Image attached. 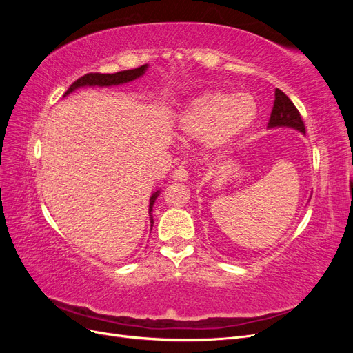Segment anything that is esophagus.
<instances>
[{
	"mask_svg": "<svg viewBox=\"0 0 353 353\" xmlns=\"http://www.w3.org/2000/svg\"><path fill=\"white\" fill-rule=\"evenodd\" d=\"M172 178H174L175 181H179V183H183V181H187V179H188L187 169H185L184 166L176 168V169L174 170V172H172Z\"/></svg>",
	"mask_w": 353,
	"mask_h": 353,
	"instance_id": "34e87169",
	"label": "esophagus"
}]
</instances>
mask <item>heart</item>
Returning a JSON list of instances; mask_svg holds the SVG:
<instances>
[{"label": "heart", "instance_id": "1", "mask_svg": "<svg viewBox=\"0 0 353 353\" xmlns=\"http://www.w3.org/2000/svg\"><path fill=\"white\" fill-rule=\"evenodd\" d=\"M258 105L250 94L209 91L191 101L176 121L179 134L190 140H209L225 147L252 126Z\"/></svg>", "mask_w": 353, "mask_h": 353}]
</instances>
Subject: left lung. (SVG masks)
I'll use <instances>...</instances> for the list:
<instances>
[{"label":"left lung","instance_id":"left-lung-1","mask_svg":"<svg viewBox=\"0 0 353 353\" xmlns=\"http://www.w3.org/2000/svg\"><path fill=\"white\" fill-rule=\"evenodd\" d=\"M280 126L293 128V130H297L302 134H305V123L302 121L301 113H299L292 100L288 99L281 90L276 88L268 128H280Z\"/></svg>","mask_w":353,"mask_h":353}]
</instances>
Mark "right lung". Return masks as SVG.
<instances>
[{"label":"right lung","mask_w":353,"mask_h":353,"mask_svg":"<svg viewBox=\"0 0 353 353\" xmlns=\"http://www.w3.org/2000/svg\"><path fill=\"white\" fill-rule=\"evenodd\" d=\"M147 70V65L140 66L137 69H131V70H122V72H117V73H87L81 77L79 79L74 81L70 88L65 92V97L68 94H70L72 91L78 90L81 87H112V85H121V83H126V82H131L137 78L143 77ZM160 191L157 190L156 193L152 194L150 197V205H148V215H150V223L153 227V215H152V210H153V205L156 199L159 197Z\"/></svg>","instance_id":"obj_1"}]
</instances>
